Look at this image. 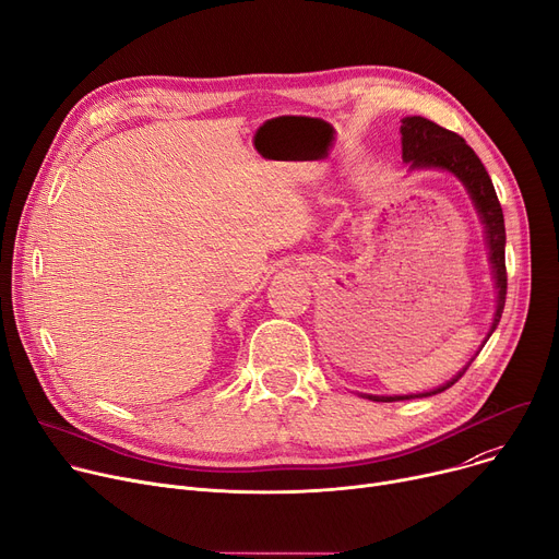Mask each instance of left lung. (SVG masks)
I'll use <instances>...</instances> for the list:
<instances>
[{
    "mask_svg": "<svg viewBox=\"0 0 559 559\" xmlns=\"http://www.w3.org/2000/svg\"><path fill=\"white\" fill-rule=\"evenodd\" d=\"M401 150H403V163L409 165V171H424V169L451 171L455 179L466 188L468 197H472V201L476 205V213L485 228V242L489 249V264H491V274H493V285H496V312H493L491 329L485 337V342H487L489 335L496 331L498 321H501V314L506 308V295H508L506 219H503V209H501V203H498L489 174H487L485 165L480 163V158L476 156V152L457 133L439 127L419 115H409L401 120ZM466 367L462 371H457L451 380H447L444 385H439L430 392L401 394V396H378V394H360V396L369 399V401H383V403L432 396V394H439V392L449 390L451 385H455L462 378V373L466 371Z\"/></svg>",
    "mask_w": 559,
    "mask_h": 559,
    "instance_id": "8db88e82",
    "label": "left lung"
}]
</instances>
